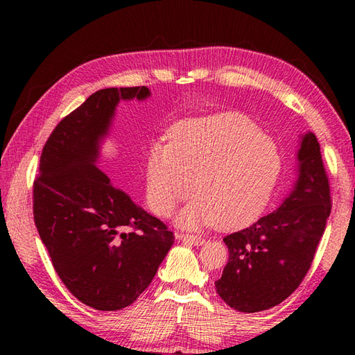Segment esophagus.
I'll return each mask as SVG.
<instances>
[{"instance_id": "esophagus-1", "label": "esophagus", "mask_w": 355, "mask_h": 355, "mask_svg": "<svg viewBox=\"0 0 355 355\" xmlns=\"http://www.w3.org/2000/svg\"><path fill=\"white\" fill-rule=\"evenodd\" d=\"M177 238L180 241H184V243H191V244H202L205 239L198 235H189V233H177Z\"/></svg>"}]
</instances>
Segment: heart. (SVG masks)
Instances as JSON below:
<instances>
[{
  "label": "heart",
  "mask_w": 355,
  "mask_h": 355,
  "mask_svg": "<svg viewBox=\"0 0 355 355\" xmlns=\"http://www.w3.org/2000/svg\"><path fill=\"white\" fill-rule=\"evenodd\" d=\"M281 172L275 143L252 120L214 116L173 128L171 143L155 141L146 160L150 209L166 216L198 193L178 220L187 227L243 224L267 205Z\"/></svg>",
  "instance_id": "heart-1"
}]
</instances>
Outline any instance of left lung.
Here are the masks:
<instances>
[{
  "label": "left lung",
  "instance_id": "1",
  "mask_svg": "<svg viewBox=\"0 0 355 355\" xmlns=\"http://www.w3.org/2000/svg\"><path fill=\"white\" fill-rule=\"evenodd\" d=\"M297 158V183L282 206L223 239L229 261L215 288L233 310L258 313L279 305L311 267L331 214L329 180L313 132L304 135Z\"/></svg>",
  "mask_w": 355,
  "mask_h": 355
}]
</instances>
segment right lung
I'll return each instance as SVG.
<instances>
[{
  "label": "right lung",
  "mask_w": 355,
  "mask_h": 355,
  "mask_svg": "<svg viewBox=\"0 0 355 355\" xmlns=\"http://www.w3.org/2000/svg\"><path fill=\"white\" fill-rule=\"evenodd\" d=\"M148 96L146 87L93 93L51 131L33 182L35 224L53 267L74 297L99 311L131 305L175 239L94 166L119 101Z\"/></svg>",
  "instance_id": "right-lung-1"
}]
</instances>
